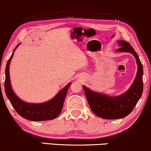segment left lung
Returning a JSON list of instances; mask_svg holds the SVG:
<instances>
[{"label": "left lung", "instance_id": "obj_1", "mask_svg": "<svg viewBox=\"0 0 151 151\" xmlns=\"http://www.w3.org/2000/svg\"><path fill=\"white\" fill-rule=\"evenodd\" d=\"M118 42L121 47L116 51L130 52L134 56L137 64V75L130 88L120 96H109L93 92L86 86H83L87 101L93 113L98 117L109 120L120 119L128 116L133 111L143 92V66L138 55L127 42L119 40Z\"/></svg>", "mask_w": 151, "mask_h": 151}]
</instances>
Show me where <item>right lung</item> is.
I'll return each instance as SVG.
<instances>
[{
  "mask_svg": "<svg viewBox=\"0 0 151 151\" xmlns=\"http://www.w3.org/2000/svg\"><path fill=\"white\" fill-rule=\"evenodd\" d=\"M19 44L14 48V51L7 61L5 68V90L13 107L20 116L27 120L32 121L50 120L56 118L61 113L63 108L67 92L70 86L69 83L65 88L59 91L56 96L50 101L43 103H29L19 99L12 90L9 76V65L14 52Z\"/></svg>",
  "mask_w": 151,
  "mask_h": 151,
  "instance_id": "add662e5",
  "label": "right lung"
}]
</instances>
